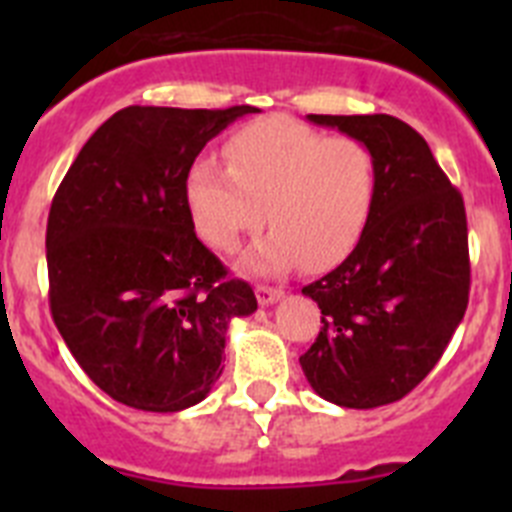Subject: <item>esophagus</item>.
<instances>
[{
    "label": "esophagus",
    "instance_id": "esophagus-1",
    "mask_svg": "<svg viewBox=\"0 0 512 512\" xmlns=\"http://www.w3.org/2000/svg\"><path fill=\"white\" fill-rule=\"evenodd\" d=\"M282 297H284V292H282V289H277V287H266V284L256 287V300H259L261 307L274 305V302H279Z\"/></svg>",
    "mask_w": 512,
    "mask_h": 512
}]
</instances>
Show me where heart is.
Returning a JSON list of instances; mask_svg holds the SVG:
<instances>
[{
  "label": "heart",
  "mask_w": 512,
  "mask_h": 512,
  "mask_svg": "<svg viewBox=\"0 0 512 512\" xmlns=\"http://www.w3.org/2000/svg\"><path fill=\"white\" fill-rule=\"evenodd\" d=\"M228 166L197 158L184 205L202 241L230 253L266 223L271 233L241 259L251 274L341 264L361 241L377 202V161L354 138H330L289 117H264L225 143Z\"/></svg>",
  "instance_id": "b5f03b06"
}]
</instances>
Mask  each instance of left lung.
Returning a JSON list of instances; mask_svg holds the SVG:
<instances>
[{
	"label": "left lung",
	"mask_w": 512,
	"mask_h": 512,
	"mask_svg": "<svg viewBox=\"0 0 512 512\" xmlns=\"http://www.w3.org/2000/svg\"><path fill=\"white\" fill-rule=\"evenodd\" d=\"M361 140L377 161V202L341 266L302 295L323 328L300 356L307 382L341 408L372 410L418 387L469 302L467 212L423 135L392 115H307Z\"/></svg>",
	"instance_id": "obj_1"
}]
</instances>
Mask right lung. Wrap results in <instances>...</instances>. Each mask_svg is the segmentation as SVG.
Masks as SVG:
<instances>
[{
	"label": "right lung",
	"instance_id": "right-lung-1",
	"mask_svg": "<svg viewBox=\"0 0 512 512\" xmlns=\"http://www.w3.org/2000/svg\"><path fill=\"white\" fill-rule=\"evenodd\" d=\"M251 104L125 107L84 143L45 233L56 328L112 400L179 413L223 374L225 333L256 312L253 289L194 233L184 176Z\"/></svg>",
	"mask_w": 512,
	"mask_h": 512
}]
</instances>
